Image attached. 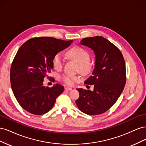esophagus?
Listing matches in <instances>:
<instances>
[{
  "label": "esophagus",
  "instance_id": "obj_1",
  "mask_svg": "<svg viewBox=\"0 0 146 146\" xmlns=\"http://www.w3.org/2000/svg\"><path fill=\"white\" fill-rule=\"evenodd\" d=\"M64 89H65V90H67V91H71V90H72V88H70V87H66Z\"/></svg>",
  "mask_w": 146,
  "mask_h": 146
}]
</instances>
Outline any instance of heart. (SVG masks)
Instances as JSON below:
<instances>
[{"mask_svg":"<svg viewBox=\"0 0 146 146\" xmlns=\"http://www.w3.org/2000/svg\"><path fill=\"white\" fill-rule=\"evenodd\" d=\"M66 55L68 58L74 60L78 64V69L83 74H87L90 71L91 64L89 63L90 55L88 52L80 47H74L69 50ZM52 63L56 69L62 68L64 59L61 53L58 52L54 56ZM62 81L68 85H72L75 82L78 80V77L76 76L65 74L61 77Z\"/></svg>","mask_w":146,"mask_h":146,"instance_id":"heart-1","label":"heart"}]
</instances>
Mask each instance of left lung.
<instances>
[{
    "label": "left lung",
    "instance_id": "1",
    "mask_svg": "<svg viewBox=\"0 0 146 146\" xmlns=\"http://www.w3.org/2000/svg\"><path fill=\"white\" fill-rule=\"evenodd\" d=\"M95 54L92 76L84 82L93 85L94 90L77 88L79 98L76 101L79 110L88 115L107 111L116 102L126 83L125 61L120 50L102 36L85 38L80 41Z\"/></svg>",
    "mask_w": 146,
    "mask_h": 146
}]
</instances>
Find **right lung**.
<instances>
[{
    "mask_svg": "<svg viewBox=\"0 0 146 146\" xmlns=\"http://www.w3.org/2000/svg\"><path fill=\"white\" fill-rule=\"evenodd\" d=\"M72 41L33 38L19 48L11 66V86L17 101L29 113L35 115L47 113L63 92L64 87L59 84L48 88L43 85V82L54 68L53 57Z\"/></svg>",
    "mask_w": 146,
    "mask_h": 146,
    "instance_id": "right-lung-1",
    "label": "right lung"
}]
</instances>
